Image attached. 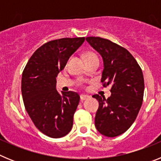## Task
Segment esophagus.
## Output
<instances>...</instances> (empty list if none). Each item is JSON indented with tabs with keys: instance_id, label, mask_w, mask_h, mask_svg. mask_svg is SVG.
<instances>
[{
	"instance_id": "34e87169",
	"label": "esophagus",
	"mask_w": 161,
	"mask_h": 161,
	"mask_svg": "<svg viewBox=\"0 0 161 161\" xmlns=\"http://www.w3.org/2000/svg\"><path fill=\"white\" fill-rule=\"evenodd\" d=\"M80 100L84 101V100H86V99H88V98L89 97V96H88V95L81 94L80 96Z\"/></svg>"
}]
</instances>
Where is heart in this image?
I'll list each match as a JSON object with an SVG mask.
<instances>
[{
	"mask_svg": "<svg viewBox=\"0 0 161 161\" xmlns=\"http://www.w3.org/2000/svg\"><path fill=\"white\" fill-rule=\"evenodd\" d=\"M94 57H97L94 53L93 52H86L85 54V60H87V59H92V58H94Z\"/></svg>",
	"mask_w": 161,
	"mask_h": 161,
	"instance_id": "1",
	"label": "heart"
}]
</instances>
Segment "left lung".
Returning a JSON list of instances; mask_svg holds the SVG:
<instances>
[{
    "mask_svg": "<svg viewBox=\"0 0 161 161\" xmlns=\"http://www.w3.org/2000/svg\"><path fill=\"white\" fill-rule=\"evenodd\" d=\"M86 40L103 59V87L110 86L111 96L93 95L99 102L95 126L102 135L115 137L133 124L141 108L144 80L141 68L133 55L123 47L100 37Z\"/></svg>",
    "mask_w": 161,
    "mask_h": 161,
    "instance_id": "left-lung-1",
    "label": "left lung"
}]
</instances>
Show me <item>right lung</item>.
<instances>
[{
  "label": "right lung",
  "mask_w": 161,
  "mask_h": 161,
  "mask_svg": "<svg viewBox=\"0 0 161 161\" xmlns=\"http://www.w3.org/2000/svg\"><path fill=\"white\" fill-rule=\"evenodd\" d=\"M84 41L85 37L64 38L44 43L31 55L22 72L25 109L37 128L51 138L63 137L72 128L80 96L72 91L59 94L55 78Z\"/></svg>",
  "instance_id": "add662e5"
}]
</instances>
